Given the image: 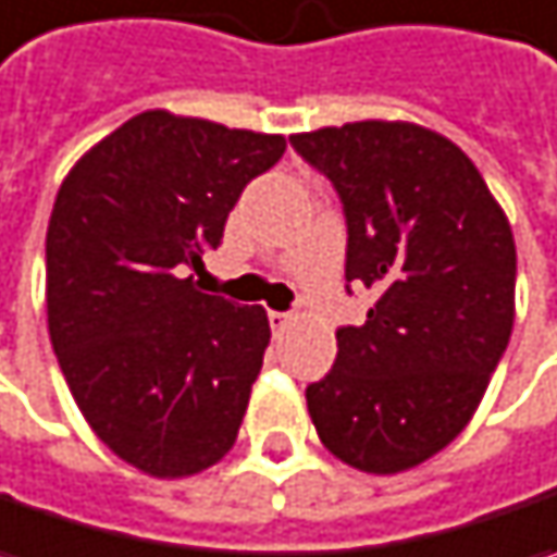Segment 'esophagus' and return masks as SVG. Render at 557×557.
I'll return each instance as SVG.
<instances>
[{
    "mask_svg": "<svg viewBox=\"0 0 557 557\" xmlns=\"http://www.w3.org/2000/svg\"><path fill=\"white\" fill-rule=\"evenodd\" d=\"M269 325H272V332L275 335H282L288 325H292V313H278V310H269Z\"/></svg>",
    "mask_w": 557,
    "mask_h": 557,
    "instance_id": "obj_1",
    "label": "esophagus"
}]
</instances>
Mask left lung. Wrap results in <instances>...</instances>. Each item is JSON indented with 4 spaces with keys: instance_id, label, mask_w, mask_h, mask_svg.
<instances>
[{
    "instance_id": "obj_1",
    "label": "left lung",
    "mask_w": 557,
    "mask_h": 557,
    "mask_svg": "<svg viewBox=\"0 0 557 557\" xmlns=\"http://www.w3.org/2000/svg\"><path fill=\"white\" fill-rule=\"evenodd\" d=\"M345 207V278L375 294L307 385L322 445L363 473H401L470 423L515 325L517 250L483 175L410 122L294 134Z\"/></svg>"
}]
</instances>
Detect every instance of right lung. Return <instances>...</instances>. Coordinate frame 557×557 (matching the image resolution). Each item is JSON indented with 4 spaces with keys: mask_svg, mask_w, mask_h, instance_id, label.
Instances as JSON below:
<instances>
[{
    "mask_svg": "<svg viewBox=\"0 0 557 557\" xmlns=\"http://www.w3.org/2000/svg\"><path fill=\"white\" fill-rule=\"evenodd\" d=\"M282 153V134L153 109L59 187L46 232L52 350L90 430L150 476H194L235 445L269 320L197 292L187 269Z\"/></svg>",
    "mask_w": 557,
    "mask_h": 557,
    "instance_id": "obj_1",
    "label": "right lung"
}]
</instances>
